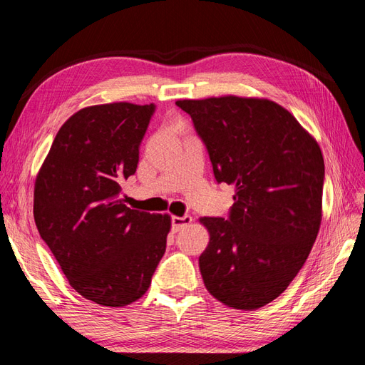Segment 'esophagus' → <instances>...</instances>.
<instances>
[{
  "label": "esophagus",
  "mask_w": 365,
  "mask_h": 365,
  "mask_svg": "<svg viewBox=\"0 0 365 365\" xmlns=\"http://www.w3.org/2000/svg\"><path fill=\"white\" fill-rule=\"evenodd\" d=\"M192 224V217L190 216H172V230L173 231H180L181 228L190 225Z\"/></svg>",
  "instance_id": "obj_1"
}]
</instances>
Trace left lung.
Returning <instances> with one entry per match:
<instances>
[{
    "mask_svg": "<svg viewBox=\"0 0 365 365\" xmlns=\"http://www.w3.org/2000/svg\"><path fill=\"white\" fill-rule=\"evenodd\" d=\"M217 182L236 187L228 217H202L207 291L235 309L275 300L302 269L322 224L324 160L295 117L267 98L178 101Z\"/></svg>",
    "mask_w": 365,
    "mask_h": 365,
    "instance_id": "1",
    "label": "left lung"
}]
</instances>
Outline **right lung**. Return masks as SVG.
<instances>
[{
    "label": "right lung",
    "instance_id": "obj_1",
    "mask_svg": "<svg viewBox=\"0 0 365 365\" xmlns=\"http://www.w3.org/2000/svg\"><path fill=\"white\" fill-rule=\"evenodd\" d=\"M155 105L88 106L54 137L36 176L33 215L71 288L121 307L149 289L165 251L169 215L129 208L121 182L134 175Z\"/></svg>",
    "mask_w": 365,
    "mask_h": 365
}]
</instances>
